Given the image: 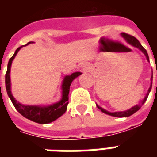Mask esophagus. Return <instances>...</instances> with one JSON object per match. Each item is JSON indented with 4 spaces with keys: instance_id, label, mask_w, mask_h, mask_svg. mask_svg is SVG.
I'll list each match as a JSON object with an SVG mask.
<instances>
[{
    "instance_id": "1",
    "label": "esophagus",
    "mask_w": 157,
    "mask_h": 157,
    "mask_svg": "<svg viewBox=\"0 0 157 157\" xmlns=\"http://www.w3.org/2000/svg\"><path fill=\"white\" fill-rule=\"evenodd\" d=\"M82 70L83 71H88V66L86 64H83L82 65Z\"/></svg>"
}]
</instances>
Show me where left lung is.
<instances>
[{
    "label": "left lung",
    "mask_w": 157,
    "mask_h": 157,
    "mask_svg": "<svg viewBox=\"0 0 157 157\" xmlns=\"http://www.w3.org/2000/svg\"><path fill=\"white\" fill-rule=\"evenodd\" d=\"M121 36L124 38V39L126 40V42L129 44L130 45H132L133 47H135V48H139L140 51L145 55V57H146V59H147V61L150 62V59H149V56L148 54H147V51L145 50V48H143V46L140 44V43L138 41V39H136L134 37V36L129 35V34H127V33H122ZM156 74H157V70H156ZM152 78H153V72L151 73V86H150V87L148 89V92L146 93V95L145 96V98L144 99L140 101V102H139L138 104H136L134 107H132L131 109H128V110H125V111H120V112H109V111H107L104 109H102V107H100L97 104V107L98 108L102 113H104L106 114H109L110 116H113V117H118V118H125V117H129V116H131L132 114H134L135 113H136L138 111L139 109L141 108V106L144 104L146 101V99L148 98L149 93L151 92V86H152Z\"/></svg>",
    "instance_id": "left-lung-1"
}]
</instances>
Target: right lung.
<instances>
[{
    "instance_id": "obj_1",
    "label": "right lung",
    "mask_w": 157,
    "mask_h": 157,
    "mask_svg": "<svg viewBox=\"0 0 157 157\" xmlns=\"http://www.w3.org/2000/svg\"><path fill=\"white\" fill-rule=\"evenodd\" d=\"M33 42H29L26 45L33 44ZM22 47V46L19 47L15 51L14 55H12V58L9 59L7 71L6 73V89L7 95L11 99L16 109L17 110V112L21 113L23 117H25L29 120L35 122V123L41 124H49V123L56 120L57 118H59L65 113L66 109H67V105L69 103V92H70L71 84L74 81V79L78 77L80 75H82V73L78 71L74 72L71 75H65L64 77L61 85V99L59 102H55L50 105H24V104H22L21 102H17L15 98L12 96V91H11V78H10L12 63Z\"/></svg>"
}]
</instances>
